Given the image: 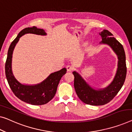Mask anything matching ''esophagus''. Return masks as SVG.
<instances>
[{"label":"esophagus","instance_id":"34e87169","mask_svg":"<svg viewBox=\"0 0 132 132\" xmlns=\"http://www.w3.org/2000/svg\"><path fill=\"white\" fill-rule=\"evenodd\" d=\"M66 69H67V70H68V72H72V70H73V67L72 66H70V65H68L66 66Z\"/></svg>","mask_w":132,"mask_h":132}]
</instances>
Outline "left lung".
Masks as SVG:
<instances>
[{"instance_id":"8db88e82","label":"left lung","mask_w":132,"mask_h":132,"mask_svg":"<svg viewBox=\"0 0 132 132\" xmlns=\"http://www.w3.org/2000/svg\"><path fill=\"white\" fill-rule=\"evenodd\" d=\"M99 34L102 40L100 44L109 45L117 56V69L113 81L106 88L96 89L90 86L79 73L73 72L76 94L82 102L91 105H103L111 101L123 86L127 73L126 55L122 45L108 30L104 29Z\"/></svg>"}]
</instances>
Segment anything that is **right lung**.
<instances>
[{"mask_svg":"<svg viewBox=\"0 0 132 132\" xmlns=\"http://www.w3.org/2000/svg\"><path fill=\"white\" fill-rule=\"evenodd\" d=\"M26 34L47 35L44 29L37 28L36 27L26 28L19 33L16 38L10 45L7 52L5 63L6 77L12 91L19 99L32 105H43L48 103L54 97L61 78L66 73L67 70L66 68H63L59 71L52 73L43 82L35 85H25L20 83L13 74L12 58L16 44L20 37Z\"/></svg>","mask_w":132,"mask_h":132,"instance_id":"obj_1","label":"right lung"}]
</instances>
